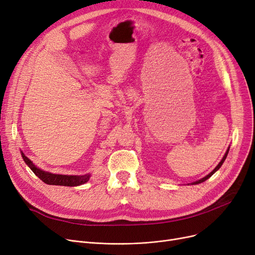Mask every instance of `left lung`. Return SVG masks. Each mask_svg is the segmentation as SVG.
<instances>
[{
  "label": "left lung",
  "mask_w": 255,
  "mask_h": 255,
  "mask_svg": "<svg viewBox=\"0 0 255 255\" xmlns=\"http://www.w3.org/2000/svg\"><path fill=\"white\" fill-rule=\"evenodd\" d=\"M229 151H230V146H229V149H227L226 150V152H225V154H224V156H223V158L221 159V161L218 163V165L215 167V168H214L210 173H209V175H207L206 177H204L203 179H200V180H198V181H195V182H193V183H191V185H197V184H200V183H203V182H205L206 180H208L209 178H211L213 175H214V173H215L220 167H221V165L223 164V162L225 161V159H226V157H227V154H229Z\"/></svg>",
  "instance_id": "left-lung-1"
}]
</instances>
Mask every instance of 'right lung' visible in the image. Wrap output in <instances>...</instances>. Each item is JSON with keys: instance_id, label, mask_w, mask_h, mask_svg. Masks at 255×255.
<instances>
[{"instance_id": "right-lung-1", "label": "right lung", "mask_w": 255, "mask_h": 255, "mask_svg": "<svg viewBox=\"0 0 255 255\" xmlns=\"http://www.w3.org/2000/svg\"><path fill=\"white\" fill-rule=\"evenodd\" d=\"M21 157L23 159V161L25 164L28 165L32 171L35 173V175L43 181L45 184L48 185H57V186H68V187H74V186H79L87 183L90 178H91V173H87V175L83 176H73V175H59V173H52L49 171H45L43 169H40L38 166H36L32 160H30L28 157H26L22 151H20Z\"/></svg>"}]
</instances>
